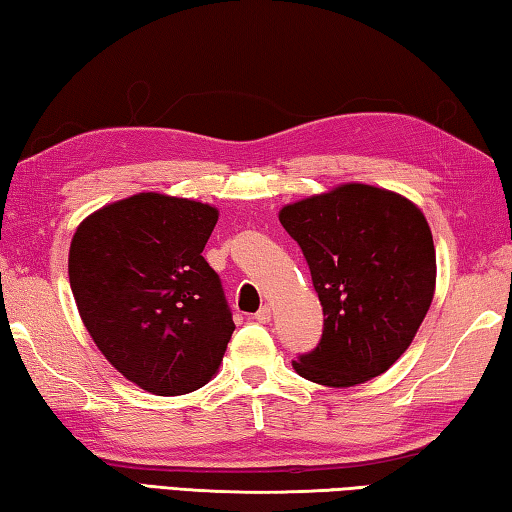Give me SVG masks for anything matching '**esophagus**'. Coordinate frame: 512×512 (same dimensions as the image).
<instances>
[{
  "label": "esophagus",
  "mask_w": 512,
  "mask_h": 512,
  "mask_svg": "<svg viewBox=\"0 0 512 512\" xmlns=\"http://www.w3.org/2000/svg\"><path fill=\"white\" fill-rule=\"evenodd\" d=\"M271 318H273L271 306H262V309H259V311L255 313V320H257L259 324H268V322H271Z\"/></svg>",
  "instance_id": "esophagus-1"
}]
</instances>
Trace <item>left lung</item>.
Segmentation results:
<instances>
[{"mask_svg":"<svg viewBox=\"0 0 512 512\" xmlns=\"http://www.w3.org/2000/svg\"><path fill=\"white\" fill-rule=\"evenodd\" d=\"M280 224L300 244L324 311L318 347L293 369L324 387L385 374L434 297L436 250L421 208L378 185L342 183L288 203Z\"/></svg>","mask_w":512,"mask_h":512,"instance_id":"obj_1","label":"left lung"}]
</instances>
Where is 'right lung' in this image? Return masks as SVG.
I'll return each instance as SVG.
<instances>
[{
  "mask_svg": "<svg viewBox=\"0 0 512 512\" xmlns=\"http://www.w3.org/2000/svg\"><path fill=\"white\" fill-rule=\"evenodd\" d=\"M219 210L138 192L76 228L69 282L111 367L156 396L194 392L217 374L235 331L219 275L203 259Z\"/></svg>",
  "mask_w": 512,
  "mask_h": 512,
  "instance_id": "obj_1",
  "label": "right lung"
}]
</instances>
